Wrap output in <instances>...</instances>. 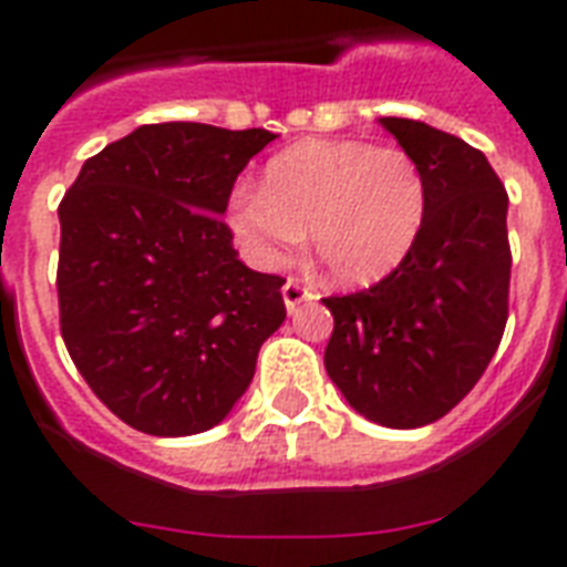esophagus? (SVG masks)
Listing matches in <instances>:
<instances>
[{"instance_id": "obj_1", "label": "esophagus", "mask_w": 567, "mask_h": 567, "mask_svg": "<svg viewBox=\"0 0 567 567\" xmlns=\"http://www.w3.org/2000/svg\"><path fill=\"white\" fill-rule=\"evenodd\" d=\"M282 300L285 306H288V311H293L297 306H302V302L318 300V293L311 291V288H306L302 282H297V279H288V282L282 285Z\"/></svg>"}]
</instances>
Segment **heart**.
I'll return each instance as SVG.
<instances>
[{
    "instance_id": "obj_1",
    "label": "heart",
    "mask_w": 567,
    "mask_h": 567,
    "mask_svg": "<svg viewBox=\"0 0 567 567\" xmlns=\"http://www.w3.org/2000/svg\"><path fill=\"white\" fill-rule=\"evenodd\" d=\"M426 179L400 146L302 141L270 158L261 190L238 188L229 226L258 267H282L306 229L338 282L364 285L403 265L426 223Z\"/></svg>"
}]
</instances>
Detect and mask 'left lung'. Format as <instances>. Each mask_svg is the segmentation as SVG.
<instances>
[{"label": "left lung", "mask_w": 567, "mask_h": 567, "mask_svg": "<svg viewBox=\"0 0 567 567\" xmlns=\"http://www.w3.org/2000/svg\"><path fill=\"white\" fill-rule=\"evenodd\" d=\"M379 126L421 164L426 223L403 265L364 291L327 297L336 318L323 364L368 421L414 430L480 382L509 318V196L462 137L421 120Z\"/></svg>", "instance_id": "1"}]
</instances>
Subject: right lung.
<instances>
[{
    "mask_svg": "<svg viewBox=\"0 0 567 567\" xmlns=\"http://www.w3.org/2000/svg\"><path fill=\"white\" fill-rule=\"evenodd\" d=\"M274 132L153 123L87 158L58 205L66 353L132 430L217 426L285 320L282 276L256 274L220 214Z\"/></svg>",
    "mask_w": 567,
    "mask_h": 567,
    "instance_id": "obj_1",
    "label": "right lung"
}]
</instances>
